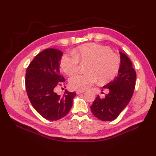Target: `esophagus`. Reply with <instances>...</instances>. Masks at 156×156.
<instances>
[{
    "label": "esophagus",
    "mask_w": 156,
    "mask_h": 156,
    "mask_svg": "<svg viewBox=\"0 0 156 156\" xmlns=\"http://www.w3.org/2000/svg\"><path fill=\"white\" fill-rule=\"evenodd\" d=\"M84 92V91H79V90H77V91H76V94L78 95V94H80L81 93H83Z\"/></svg>",
    "instance_id": "esophagus-1"
}]
</instances>
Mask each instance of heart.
Segmentation results:
<instances>
[{"mask_svg": "<svg viewBox=\"0 0 156 156\" xmlns=\"http://www.w3.org/2000/svg\"><path fill=\"white\" fill-rule=\"evenodd\" d=\"M73 55L65 54L60 61V67L69 76L76 73L79 62H87V73L77 74L69 79V85L74 90L84 91L97 81H110L119 72L120 60L116 54L106 48L94 43L79 47Z\"/></svg>", "mask_w": 156, "mask_h": 156, "instance_id": "b5f03b06", "label": "heart"}]
</instances>
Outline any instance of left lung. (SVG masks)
<instances>
[{
  "label": "left lung",
  "instance_id": "1",
  "mask_svg": "<svg viewBox=\"0 0 156 156\" xmlns=\"http://www.w3.org/2000/svg\"><path fill=\"white\" fill-rule=\"evenodd\" d=\"M119 53L120 66L117 76L103 87L108 94L103 98L98 95L90 107L93 115L102 121L115 120L129 103L135 89L136 77L133 65L126 54Z\"/></svg>",
  "mask_w": 156,
  "mask_h": 156
}]
</instances>
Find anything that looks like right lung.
Returning <instances> with one entry per match:
<instances>
[{
	"label": "right lung",
	"mask_w": 156,
	"mask_h": 156,
	"mask_svg": "<svg viewBox=\"0 0 156 156\" xmlns=\"http://www.w3.org/2000/svg\"><path fill=\"white\" fill-rule=\"evenodd\" d=\"M62 55L58 49H45L35 56L26 71L25 86L29 100L35 110L49 120H58L66 115L76 96L75 92L67 90L62 96L55 92L56 87L65 81L59 67Z\"/></svg>",
	"instance_id": "add662e5"
}]
</instances>
